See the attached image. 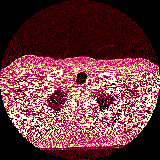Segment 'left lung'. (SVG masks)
I'll use <instances>...</instances> for the list:
<instances>
[{
  "mask_svg": "<svg viewBox=\"0 0 160 160\" xmlns=\"http://www.w3.org/2000/svg\"><path fill=\"white\" fill-rule=\"evenodd\" d=\"M99 94L96 95V103L98 105V109H107L108 108L112 107V104H114L115 102V97L113 95H111L106 92V91L102 90V92H98ZM100 110V109H99Z\"/></svg>",
  "mask_w": 160,
  "mask_h": 160,
  "instance_id": "1",
  "label": "left lung"
}]
</instances>
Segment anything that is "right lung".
I'll return each instance as SVG.
<instances>
[{"label":"right lung","instance_id":"add662e5","mask_svg":"<svg viewBox=\"0 0 160 160\" xmlns=\"http://www.w3.org/2000/svg\"><path fill=\"white\" fill-rule=\"evenodd\" d=\"M66 95L67 92L64 91V89H62V88H59L58 87L54 93L48 97L45 104L53 111L58 112L61 109L62 106L65 102Z\"/></svg>","mask_w":160,"mask_h":160}]
</instances>
